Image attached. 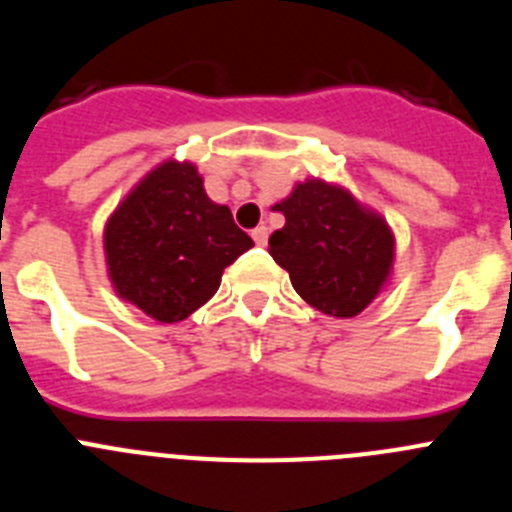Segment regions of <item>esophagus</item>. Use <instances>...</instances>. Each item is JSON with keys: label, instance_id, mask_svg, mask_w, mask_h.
I'll list each match as a JSON object with an SVG mask.
<instances>
[{"label": "esophagus", "instance_id": "34e87169", "mask_svg": "<svg viewBox=\"0 0 512 512\" xmlns=\"http://www.w3.org/2000/svg\"><path fill=\"white\" fill-rule=\"evenodd\" d=\"M251 238L256 241V246H266V241H269V230H266L264 225H259V228L251 230Z\"/></svg>", "mask_w": 512, "mask_h": 512}]
</instances>
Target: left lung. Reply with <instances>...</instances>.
Masks as SVG:
<instances>
[{
    "mask_svg": "<svg viewBox=\"0 0 512 512\" xmlns=\"http://www.w3.org/2000/svg\"><path fill=\"white\" fill-rule=\"evenodd\" d=\"M274 207L287 223L269 238V253L307 305L354 318L382 295L395 269V233L377 210L318 176Z\"/></svg>",
    "mask_w": 512,
    "mask_h": 512,
    "instance_id": "obj_1",
    "label": "left lung"
}]
</instances>
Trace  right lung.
Wrapping results in <instances>:
<instances>
[{"instance_id":"obj_1","label":"right lung","mask_w":512,"mask_h":512,"mask_svg":"<svg viewBox=\"0 0 512 512\" xmlns=\"http://www.w3.org/2000/svg\"><path fill=\"white\" fill-rule=\"evenodd\" d=\"M102 246L115 295L158 323H179L215 295L225 266L253 241L228 205L207 197L192 161L166 158L112 210Z\"/></svg>"}]
</instances>
